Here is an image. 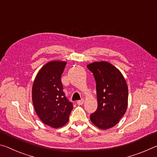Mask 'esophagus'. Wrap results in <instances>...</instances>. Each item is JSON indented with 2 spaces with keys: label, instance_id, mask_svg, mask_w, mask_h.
Wrapping results in <instances>:
<instances>
[{
  "label": "esophagus",
  "instance_id": "1",
  "mask_svg": "<svg viewBox=\"0 0 157 157\" xmlns=\"http://www.w3.org/2000/svg\"><path fill=\"white\" fill-rule=\"evenodd\" d=\"M83 103H84V99H81V100H79V101H77V104L80 106V105L83 104Z\"/></svg>",
  "mask_w": 157,
  "mask_h": 157
}]
</instances>
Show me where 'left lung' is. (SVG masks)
<instances>
[{
	"label": "left lung",
	"mask_w": 157,
	"mask_h": 157,
	"mask_svg": "<svg viewBox=\"0 0 157 157\" xmlns=\"http://www.w3.org/2000/svg\"><path fill=\"white\" fill-rule=\"evenodd\" d=\"M94 76L97 109L90 116L99 129H110L120 122L128 106V86L119 69L107 61L94 62L87 65Z\"/></svg>",
	"instance_id": "left-lung-1"
}]
</instances>
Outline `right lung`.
I'll list each match as a JSON object with an SVG mask.
<instances>
[{
    "instance_id": "right-lung-1",
    "label": "right lung",
    "mask_w": 157,
    "mask_h": 157,
    "mask_svg": "<svg viewBox=\"0 0 157 157\" xmlns=\"http://www.w3.org/2000/svg\"><path fill=\"white\" fill-rule=\"evenodd\" d=\"M67 63L52 60L42 66L33 84L32 99L36 113L44 124L60 128L69 121L73 105L63 91L61 75Z\"/></svg>"
}]
</instances>
